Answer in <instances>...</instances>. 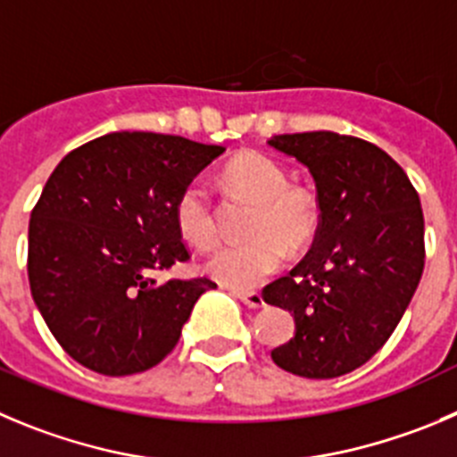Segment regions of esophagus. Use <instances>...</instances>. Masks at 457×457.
Here are the masks:
<instances>
[{
	"instance_id": "1",
	"label": "esophagus",
	"mask_w": 457,
	"mask_h": 457,
	"mask_svg": "<svg viewBox=\"0 0 457 457\" xmlns=\"http://www.w3.org/2000/svg\"><path fill=\"white\" fill-rule=\"evenodd\" d=\"M234 297H238V300L243 302L245 306H250V309H262L263 306V297L262 293H245V291H232Z\"/></svg>"
}]
</instances>
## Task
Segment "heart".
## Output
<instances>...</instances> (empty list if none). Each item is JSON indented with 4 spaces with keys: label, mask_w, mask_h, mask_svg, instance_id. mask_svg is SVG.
Instances as JSON below:
<instances>
[{
    "label": "heart",
    "mask_w": 457,
    "mask_h": 457,
    "mask_svg": "<svg viewBox=\"0 0 457 457\" xmlns=\"http://www.w3.org/2000/svg\"><path fill=\"white\" fill-rule=\"evenodd\" d=\"M223 180L229 191L257 203L248 225L253 238L220 248L204 263V270L225 287L245 291L275 275L288 253L311 245L320 223L318 200L304 187L288 185L287 169L266 153H238L225 166ZM173 216L194 248H214L219 238L214 203L203 178H191L182 185Z\"/></svg>",
    "instance_id": "1"
}]
</instances>
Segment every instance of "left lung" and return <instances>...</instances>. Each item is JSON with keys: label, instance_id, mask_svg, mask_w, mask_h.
Segmentation results:
<instances>
[{"label": "left lung", "instance_id": "obj_1", "mask_svg": "<svg viewBox=\"0 0 457 457\" xmlns=\"http://www.w3.org/2000/svg\"><path fill=\"white\" fill-rule=\"evenodd\" d=\"M268 144L311 170L320 207L309 254L263 288V302L295 318V336L270 356L297 377H343L386 345L420 287V195L406 170L365 139L315 130Z\"/></svg>", "mask_w": 457, "mask_h": 457}]
</instances>
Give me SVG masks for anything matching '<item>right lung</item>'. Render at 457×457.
Listing matches in <instances>:
<instances>
[{"label": "right lung", "instance_id": "1", "mask_svg": "<svg viewBox=\"0 0 457 457\" xmlns=\"http://www.w3.org/2000/svg\"><path fill=\"white\" fill-rule=\"evenodd\" d=\"M223 146L160 132H110L55 166L29 223V284L61 347L126 377L173 352L207 277L155 281L189 259L173 216L187 180Z\"/></svg>", "mask_w": 457, "mask_h": 457}]
</instances>
